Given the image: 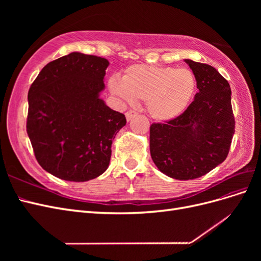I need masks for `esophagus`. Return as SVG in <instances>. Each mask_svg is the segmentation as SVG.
<instances>
[{
	"instance_id": "obj_1",
	"label": "esophagus",
	"mask_w": 261,
	"mask_h": 261,
	"mask_svg": "<svg viewBox=\"0 0 261 261\" xmlns=\"http://www.w3.org/2000/svg\"><path fill=\"white\" fill-rule=\"evenodd\" d=\"M125 115H126V120H127V121H130L134 116H136V115H137V112L133 111V110H129V111H127V112L125 113Z\"/></svg>"
}]
</instances>
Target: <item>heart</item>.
<instances>
[{"label":"heart","mask_w":261,"mask_h":261,"mask_svg":"<svg viewBox=\"0 0 261 261\" xmlns=\"http://www.w3.org/2000/svg\"><path fill=\"white\" fill-rule=\"evenodd\" d=\"M109 90L121 100L146 102L148 113L156 121H170L183 113L197 89L194 73L188 68L136 64L124 70L122 78L112 76Z\"/></svg>","instance_id":"obj_1"}]
</instances>
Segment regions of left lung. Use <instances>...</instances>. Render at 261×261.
I'll use <instances>...</instances> for the list:
<instances>
[{"label": "left lung", "instance_id": "left-lung-1", "mask_svg": "<svg viewBox=\"0 0 261 261\" xmlns=\"http://www.w3.org/2000/svg\"><path fill=\"white\" fill-rule=\"evenodd\" d=\"M198 92L183 114L150 126V154L156 168L172 178L200 177L227 156L235 132L231 87L208 64L185 60Z\"/></svg>", "mask_w": 261, "mask_h": 261}]
</instances>
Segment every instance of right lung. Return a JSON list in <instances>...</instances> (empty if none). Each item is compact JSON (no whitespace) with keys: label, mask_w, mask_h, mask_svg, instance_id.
Segmentation results:
<instances>
[{"label":"right lung","mask_w":261,"mask_h":261,"mask_svg":"<svg viewBox=\"0 0 261 261\" xmlns=\"http://www.w3.org/2000/svg\"><path fill=\"white\" fill-rule=\"evenodd\" d=\"M107 59L72 52L46 64L28 91L27 134L42 169L86 181L105 173L125 115L100 98Z\"/></svg>","instance_id":"right-lung-1"}]
</instances>
